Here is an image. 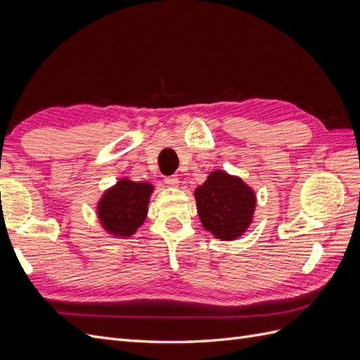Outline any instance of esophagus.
<instances>
[{"label":"esophagus","mask_w":360,"mask_h":360,"mask_svg":"<svg viewBox=\"0 0 360 360\" xmlns=\"http://www.w3.org/2000/svg\"><path fill=\"white\" fill-rule=\"evenodd\" d=\"M165 183H167L168 188H179L180 180H179L177 177H167V179H165Z\"/></svg>","instance_id":"34e87169"}]
</instances>
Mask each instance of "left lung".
I'll use <instances>...</instances> for the list:
<instances>
[{
    "label": "left lung",
    "mask_w": 360,
    "mask_h": 360,
    "mask_svg": "<svg viewBox=\"0 0 360 360\" xmlns=\"http://www.w3.org/2000/svg\"><path fill=\"white\" fill-rule=\"evenodd\" d=\"M200 221L207 231L221 240H237L252 224L257 195L238 176L216 169L195 189Z\"/></svg>",
    "instance_id": "left-lung-1"
}]
</instances>
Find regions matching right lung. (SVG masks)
Returning a JSON list of instances; mask_svg holds the SVG:
<instances>
[{"instance_id":"add662e5","label":"right lung","mask_w":360,"mask_h":360,"mask_svg":"<svg viewBox=\"0 0 360 360\" xmlns=\"http://www.w3.org/2000/svg\"><path fill=\"white\" fill-rule=\"evenodd\" d=\"M153 191L155 186L148 181H132L127 177L108 188L96 205L105 233L118 238L134 236L146 221Z\"/></svg>"}]
</instances>
